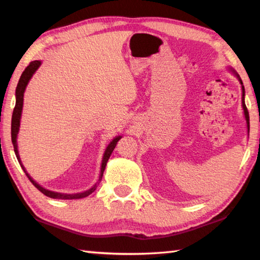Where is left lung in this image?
Listing matches in <instances>:
<instances>
[{
    "instance_id": "1",
    "label": "left lung",
    "mask_w": 260,
    "mask_h": 260,
    "mask_svg": "<svg viewBox=\"0 0 260 260\" xmlns=\"http://www.w3.org/2000/svg\"><path fill=\"white\" fill-rule=\"evenodd\" d=\"M233 71V70H232ZM234 72V71H233ZM236 73V72H234ZM237 75V73H236ZM237 77L239 78V80H240V82H241V85H242V81H241V79H240V77L237 75ZM242 107H243V111H244V115H246V120H247V125H248V130H249V112H248V110H247V106H246V103H244V87L242 86Z\"/></svg>"
}]
</instances>
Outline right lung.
I'll list each match as a JSON object with an SVG mask.
<instances>
[{
  "label": "right lung",
  "mask_w": 260,
  "mask_h": 260,
  "mask_svg": "<svg viewBox=\"0 0 260 260\" xmlns=\"http://www.w3.org/2000/svg\"><path fill=\"white\" fill-rule=\"evenodd\" d=\"M41 66V61H32L29 63V66L24 69V71L22 72V75L20 77V79H19L18 82V86H17V89H16V106H14V110H13V114H12V121H11V139H12V144H13V148H14V153H16L17 158L19 160V163H20L22 170L24 171V173L28 176V179L30 180V182L35 185V187L41 191L42 193H44L47 197L50 198H54V199H80V198H85L87 196H89L91 192H94L95 189L97 185L95 184L94 187L91 189L85 191V192H80V193H73V194H67V193H58V192H54V191H50V190H46L42 188L41 185L38 183H36L35 181H34L29 174L26 172V170L21 164V160L20 157H19V153H18V146H17V135L19 132V126H20V117H21V112H22V105H23V92L24 89H26V86L28 84V81L30 80V78L32 77L34 73L38 69V67ZM121 139V137H116L113 140L111 141V144L107 146V148L104 153V156H103V161H102V169H101V175H100V182L102 180V176L103 173H104V170H105V166L107 160H109L110 156L112 154V151L114 150L115 146L117 144V141Z\"/></svg>",
  "instance_id": "obj_1"
}]
</instances>
